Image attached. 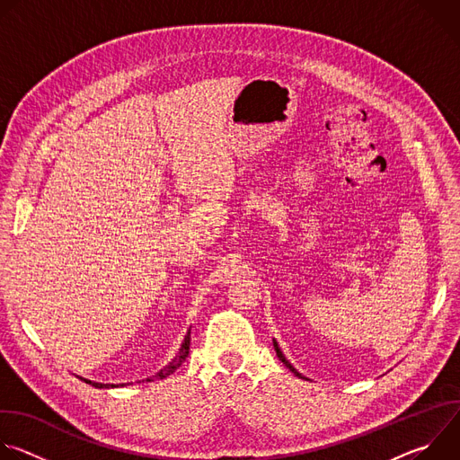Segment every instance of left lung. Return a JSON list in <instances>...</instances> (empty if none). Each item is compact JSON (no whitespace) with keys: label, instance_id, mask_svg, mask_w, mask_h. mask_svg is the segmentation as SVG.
I'll return each instance as SVG.
<instances>
[{"label":"left lung","instance_id":"left-lung-1","mask_svg":"<svg viewBox=\"0 0 460 460\" xmlns=\"http://www.w3.org/2000/svg\"><path fill=\"white\" fill-rule=\"evenodd\" d=\"M275 349H277V357H279V358H280V360H282V362H284V364H286V366H288V367H289L296 376H302V375H300V373H298V371H296V369H295V367L286 360V357H284V355H282V351L279 349V344H277V342H275Z\"/></svg>","mask_w":460,"mask_h":460}]
</instances>
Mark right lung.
Segmentation results:
<instances>
[{
  "mask_svg": "<svg viewBox=\"0 0 460 460\" xmlns=\"http://www.w3.org/2000/svg\"><path fill=\"white\" fill-rule=\"evenodd\" d=\"M189 346H190V330H189V333L185 335L183 344H181L178 355H176L164 369H160V371L155 375V378H165V376H169L171 373H174V371L183 364V360L187 358V355H189ZM84 380H85V378H84ZM151 380H153V378H147V382H151ZM85 382H89V384L94 385V387H114L112 384H100V382H91V380H85ZM121 385H123V384H121Z\"/></svg>",
  "mask_w": 460,
  "mask_h": 460,
  "instance_id": "add662e5",
  "label": "right lung"
}]
</instances>
